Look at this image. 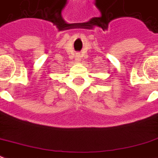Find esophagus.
Returning <instances> with one entry per match:
<instances>
[{
    "instance_id": "esophagus-1",
    "label": "esophagus",
    "mask_w": 158,
    "mask_h": 158,
    "mask_svg": "<svg viewBox=\"0 0 158 158\" xmlns=\"http://www.w3.org/2000/svg\"><path fill=\"white\" fill-rule=\"evenodd\" d=\"M76 56H77L76 60H77V61H80V58H81V54H80V53H77Z\"/></svg>"
}]
</instances>
